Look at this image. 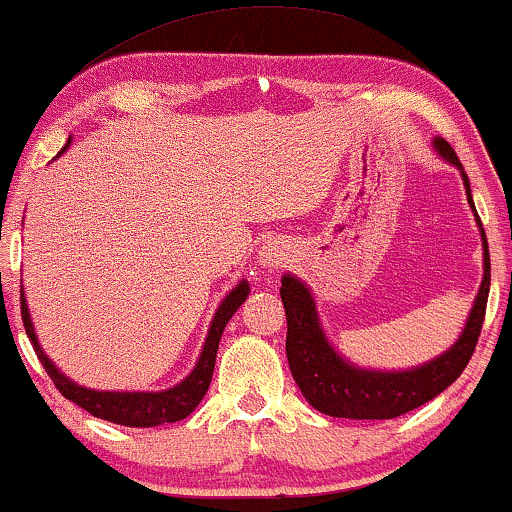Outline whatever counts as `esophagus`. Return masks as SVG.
Listing matches in <instances>:
<instances>
[{
    "label": "esophagus",
    "mask_w": 512,
    "mask_h": 512,
    "mask_svg": "<svg viewBox=\"0 0 512 512\" xmlns=\"http://www.w3.org/2000/svg\"><path fill=\"white\" fill-rule=\"evenodd\" d=\"M287 258H289L287 244L277 242V240H272V242L265 244L263 251H261V263L265 265V268H270V270L280 268V265L287 261Z\"/></svg>",
    "instance_id": "34e87169"
}]
</instances>
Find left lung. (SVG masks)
<instances>
[{"instance_id":"1","label":"left lung","mask_w":512,"mask_h":512,"mask_svg":"<svg viewBox=\"0 0 512 512\" xmlns=\"http://www.w3.org/2000/svg\"><path fill=\"white\" fill-rule=\"evenodd\" d=\"M435 150L440 157L454 164L461 171L463 185H466L468 204L475 211L473 195L466 171L461 167V159L444 138H435ZM477 225L482 232L484 249V277L477 291L475 305L470 310L466 327L447 353L430 360L421 367L407 371H374L360 369L336 353L334 345L327 341L320 327V317L313 301V294L294 275L282 277L280 296L287 313V360L294 381L301 388L305 400L317 411L338 418H397L407 411L421 407L449 388L466 369L470 357L475 353L477 338H480L484 310H487L491 265L487 235H484L482 221L477 216Z\"/></svg>"}]
</instances>
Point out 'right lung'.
Returning <instances> with one entry per match:
<instances>
[{"instance_id": "1", "label": "right lung", "mask_w": 512, "mask_h": 512, "mask_svg": "<svg viewBox=\"0 0 512 512\" xmlns=\"http://www.w3.org/2000/svg\"><path fill=\"white\" fill-rule=\"evenodd\" d=\"M68 145L70 141L65 143V148L58 152V155H63V152L68 150ZM247 296H249V284L247 280H242L228 296L223 298V303L218 305L195 369H192L190 374L178 383V386L169 390H159V393H112V390H91V388L77 386L75 381H70L68 376L61 374V371L56 369V364H53L49 357L44 355V350L39 348L23 291H21V317L25 324V334H28V338L32 341V348H35L39 362H42V367L46 369V374H49L53 386L61 390L63 397H68V400L75 402L77 407L89 411L91 416L117 423V426L152 428V426H162V423L183 421V418L190 416L197 404L202 402V397L207 395L209 390L211 376H214L218 343H221L225 324H228L230 317L237 313V308L247 301Z\"/></svg>"}]
</instances>
